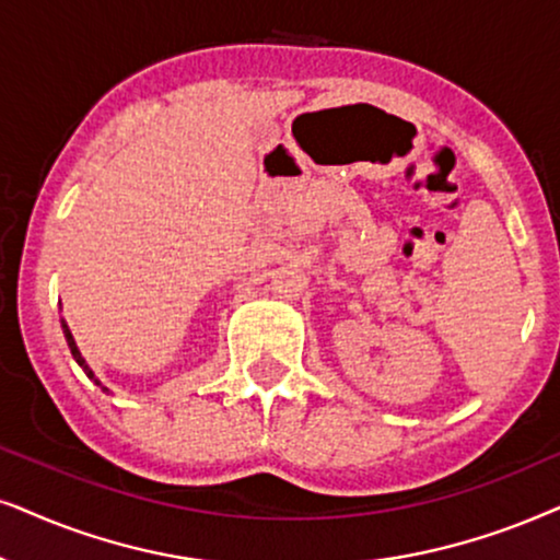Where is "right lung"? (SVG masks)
<instances>
[{"mask_svg": "<svg viewBox=\"0 0 560 560\" xmlns=\"http://www.w3.org/2000/svg\"><path fill=\"white\" fill-rule=\"evenodd\" d=\"M63 335H66V342H69V348H71V355L73 358H77V363H79V366L81 369H84V374L89 376V378H94V374H92V369H89L86 366V361H84V358H81V353H79V348H77V342H73V335H71V330H69V325H66L63 323ZM94 382H96V378H94ZM96 386H102L100 382H96ZM102 392H107V389H104V386H102Z\"/></svg>", "mask_w": 560, "mask_h": 560, "instance_id": "add662e5", "label": "right lung"}]
</instances>
